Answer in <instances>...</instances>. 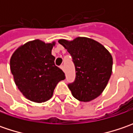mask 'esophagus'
I'll return each mask as SVG.
<instances>
[{"mask_svg": "<svg viewBox=\"0 0 133 133\" xmlns=\"http://www.w3.org/2000/svg\"><path fill=\"white\" fill-rule=\"evenodd\" d=\"M61 69H62V70H63V71H65V68H64V65H61Z\"/></svg>", "mask_w": 133, "mask_h": 133, "instance_id": "esophagus-1", "label": "esophagus"}]
</instances>
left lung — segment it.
Returning <instances> with one entry per match:
<instances>
[{"instance_id":"1","label":"left lung","mask_w":133,"mask_h":133,"mask_svg":"<svg viewBox=\"0 0 133 133\" xmlns=\"http://www.w3.org/2000/svg\"><path fill=\"white\" fill-rule=\"evenodd\" d=\"M75 64L76 76L68 84L73 97L89 102L103 92L110 78L112 57L104 46L93 39L78 37L72 41L60 39Z\"/></svg>"}]
</instances>
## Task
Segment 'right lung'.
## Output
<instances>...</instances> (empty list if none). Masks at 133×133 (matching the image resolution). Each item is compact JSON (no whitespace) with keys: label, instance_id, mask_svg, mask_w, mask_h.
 Listing matches in <instances>:
<instances>
[{"label":"right lung","instance_id":"1","mask_svg":"<svg viewBox=\"0 0 133 133\" xmlns=\"http://www.w3.org/2000/svg\"><path fill=\"white\" fill-rule=\"evenodd\" d=\"M55 42L41 40L29 41L18 47L10 58V69L21 92L36 103L49 100L64 72L55 64L52 49Z\"/></svg>","mask_w":133,"mask_h":133}]
</instances>
